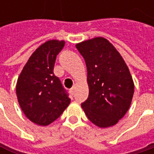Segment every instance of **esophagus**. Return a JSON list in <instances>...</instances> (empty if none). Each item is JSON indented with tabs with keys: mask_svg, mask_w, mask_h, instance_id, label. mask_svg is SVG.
Instances as JSON below:
<instances>
[{
	"mask_svg": "<svg viewBox=\"0 0 154 154\" xmlns=\"http://www.w3.org/2000/svg\"><path fill=\"white\" fill-rule=\"evenodd\" d=\"M76 88H77V86H76V85H74L72 86V88L70 89V93H71V94H75Z\"/></svg>",
	"mask_w": 154,
	"mask_h": 154,
	"instance_id": "obj_1",
	"label": "esophagus"
}]
</instances>
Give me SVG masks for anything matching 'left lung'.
<instances>
[{
    "label": "left lung",
    "instance_id": "1",
    "mask_svg": "<svg viewBox=\"0 0 154 154\" xmlns=\"http://www.w3.org/2000/svg\"><path fill=\"white\" fill-rule=\"evenodd\" d=\"M87 69L89 95L81 106L99 128L114 126L130 107L134 82L129 69L107 39L95 37L77 44Z\"/></svg>",
    "mask_w": 154,
    "mask_h": 154
}]
</instances>
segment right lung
<instances>
[{"label": "right lung", "mask_w": 154, "mask_h": 154, "mask_svg": "<svg viewBox=\"0 0 154 154\" xmlns=\"http://www.w3.org/2000/svg\"><path fill=\"white\" fill-rule=\"evenodd\" d=\"M64 41L50 40L38 47L24 66L16 85L19 106L26 117L39 126L56 120L70 103L54 63Z\"/></svg>", "instance_id": "add662e5"}]
</instances>
